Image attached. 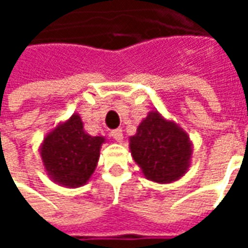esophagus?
Returning <instances> with one entry per match:
<instances>
[{"mask_svg": "<svg viewBox=\"0 0 248 248\" xmlns=\"http://www.w3.org/2000/svg\"><path fill=\"white\" fill-rule=\"evenodd\" d=\"M111 135H113V138L117 140L118 143H121V142L124 140V133H122V130H121V129L114 130L113 133H111Z\"/></svg>", "mask_w": 248, "mask_h": 248, "instance_id": "obj_1", "label": "esophagus"}]
</instances>
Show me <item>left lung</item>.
Here are the masks:
<instances>
[{"instance_id": "8db88e82", "label": "left lung", "mask_w": 248, "mask_h": 248, "mask_svg": "<svg viewBox=\"0 0 248 248\" xmlns=\"http://www.w3.org/2000/svg\"><path fill=\"white\" fill-rule=\"evenodd\" d=\"M129 142L133 159L151 182H175L191 167L190 137L177 122L165 118L158 110L147 113Z\"/></svg>"}]
</instances>
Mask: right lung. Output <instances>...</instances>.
<instances>
[{
  "instance_id": "obj_1",
  "label": "right lung",
  "mask_w": 248,
  "mask_h": 248,
  "mask_svg": "<svg viewBox=\"0 0 248 248\" xmlns=\"http://www.w3.org/2000/svg\"><path fill=\"white\" fill-rule=\"evenodd\" d=\"M105 137H92L74 113L46 133L40 146L44 170L57 185L76 188L89 182L98 165Z\"/></svg>"
}]
</instances>
